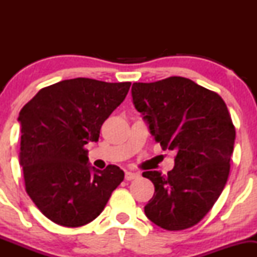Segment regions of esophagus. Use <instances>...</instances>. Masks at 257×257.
<instances>
[{"instance_id": "obj_1", "label": "esophagus", "mask_w": 257, "mask_h": 257, "mask_svg": "<svg viewBox=\"0 0 257 257\" xmlns=\"http://www.w3.org/2000/svg\"><path fill=\"white\" fill-rule=\"evenodd\" d=\"M139 178V174L138 173H133V172H126L125 173V180L131 181V180H134Z\"/></svg>"}]
</instances>
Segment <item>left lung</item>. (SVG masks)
<instances>
[{"mask_svg": "<svg viewBox=\"0 0 257 257\" xmlns=\"http://www.w3.org/2000/svg\"><path fill=\"white\" fill-rule=\"evenodd\" d=\"M132 98L155 140L176 153L167 175L143 173L155 185L146 216L168 231L190 228L213 208L228 179L235 129L225 101L178 76L133 83Z\"/></svg>", "mask_w": 257, "mask_h": 257, "instance_id": "left-lung-1", "label": "left lung"}]
</instances>
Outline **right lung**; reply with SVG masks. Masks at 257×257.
<instances>
[{
  "mask_svg": "<svg viewBox=\"0 0 257 257\" xmlns=\"http://www.w3.org/2000/svg\"><path fill=\"white\" fill-rule=\"evenodd\" d=\"M131 82L65 79L41 89L20 111V166L25 188L44 216L65 227L89 223L124 179L117 166L99 170L84 145L122 104Z\"/></svg>",
  "mask_w": 257,
  "mask_h": 257,
  "instance_id": "add662e5",
  "label": "right lung"
}]
</instances>
